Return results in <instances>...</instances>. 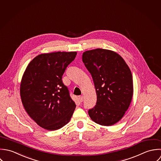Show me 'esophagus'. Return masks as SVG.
<instances>
[{"instance_id":"esophagus-1","label":"esophagus","mask_w":161,"mask_h":161,"mask_svg":"<svg viewBox=\"0 0 161 161\" xmlns=\"http://www.w3.org/2000/svg\"><path fill=\"white\" fill-rule=\"evenodd\" d=\"M79 100L80 102H82L83 101V96H80L79 97Z\"/></svg>"}]
</instances>
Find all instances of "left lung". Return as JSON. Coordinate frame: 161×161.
<instances>
[{
  "label": "left lung",
  "mask_w": 161,
  "mask_h": 161,
  "mask_svg": "<svg viewBox=\"0 0 161 161\" xmlns=\"http://www.w3.org/2000/svg\"><path fill=\"white\" fill-rule=\"evenodd\" d=\"M82 60L92 75L97 101L88 110L91 119L102 126L118 123L128 110L133 95L130 70L114 52L97 48L83 53Z\"/></svg>",
  "instance_id": "obj_1"
}]
</instances>
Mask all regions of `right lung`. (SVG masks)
Returning <instances> with one entry per match:
<instances>
[{
    "label": "right lung",
    "instance_id": "obj_1",
    "mask_svg": "<svg viewBox=\"0 0 161 161\" xmlns=\"http://www.w3.org/2000/svg\"><path fill=\"white\" fill-rule=\"evenodd\" d=\"M76 54L57 52L39 55L24 73L20 84L22 104L29 116L43 128L60 129L73 115L76 104L62 76Z\"/></svg>",
    "mask_w": 161,
    "mask_h": 161
}]
</instances>
